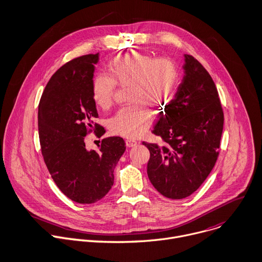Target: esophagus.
Here are the masks:
<instances>
[{
  "label": "esophagus",
  "instance_id": "1",
  "mask_svg": "<svg viewBox=\"0 0 262 262\" xmlns=\"http://www.w3.org/2000/svg\"><path fill=\"white\" fill-rule=\"evenodd\" d=\"M137 144V141H135V140H132V139H127L126 140V145L128 146V147H133V146H135Z\"/></svg>",
  "mask_w": 262,
  "mask_h": 262
}]
</instances>
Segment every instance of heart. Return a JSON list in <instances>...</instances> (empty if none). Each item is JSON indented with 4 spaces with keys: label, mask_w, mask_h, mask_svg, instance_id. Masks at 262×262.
<instances>
[{
    "label": "heart",
    "mask_w": 262,
    "mask_h": 262,
    "mask_svg": "<svg viewBox=\"0 0 262 262\" xmlns=\"http://www.w3.org/2000/svg\"><path fill=\"white\" fill-rule=\"evenodd\" d=\"M110 77L98 75L93 81V95L103 110L112 106L116 84L129 86L131 105L120 110L110 122L113 133L126 138H139L154 121L148 106L164 108L173 99L181 80L178 65L170 59H155L139 51L118 56L108 63Z\"/></svg>",
    "instance_id": "b5f03b06"
}]
</instances>
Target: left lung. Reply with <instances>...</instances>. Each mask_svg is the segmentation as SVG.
I'll list each match as a JSON object with an SVG mask.
<instances>
[{
  "instance_id": "obj_1",
  "label": "left lung",
  "mask_w": 262,
  "mask_h": 262,
  "mask_svg": "<svg viewBox=\"0 0 262 262\" xmlns=\"http://www.w3.org/2000/svg\"><path fill=\"white\" fill-rule=\"evenodd\" d=\"M184 62L182 82L152 130L164 144L143 142L150 155L148 179L157 191L171 199L190 196L211 173L224 124L211 75L190 55H184Z\"/></svg>"
}]
</instances>
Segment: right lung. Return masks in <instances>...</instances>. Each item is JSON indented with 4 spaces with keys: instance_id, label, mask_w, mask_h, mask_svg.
Returning a JSON list of instances; mask_svg holds the SVG:
<instances>
[{
    "instance_id": "1",
    "label": "right lung",
    "mask_w": 262,
    "mask_h": 262,
    "mask_svg": "<svg viewBox=\"0 0 262 262\" xmlns=\"http://www.w3.org/2000/svg\"><path fill=\"white\" fill-rule=\"evenodd\" d=\"M99 52L62 66L47 82L38 107V130L47 169L71 200L90 204L105 196L114 185V170L126 146L123 138H104L99 149H88V128L103 135L93 95Z\"/></svg>"
}]
</instances>
